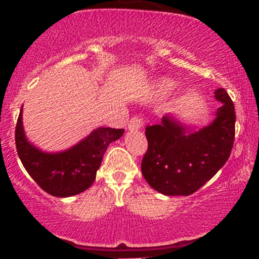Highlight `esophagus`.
<instances>
[{"label":"esophagus","instance_id":"esophagus-1","mask_svg":"<svg viewBox=\"0 0 259 259\" xmlns=\"http://www.w3.org/2000/svg\"><path fill=\"white\" fill-rule=\"evenodd\" d=\"M142 124H144V121L138 115H135V117H133L132 119H130L129 124H127V129L130 130V132H136V130L141 129Z\"/></svg>","mask_w":259,"mask_h":259}]
</instances>
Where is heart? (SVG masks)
Here are the masks:
<instances>
[{"label":"heart","instance_id":"1","mask_svg":"<svg viewBox=\"0 0 259 259\" xmlns=\"http://www.w3.org/2000/svg\"><path fill=\"white\" fill-rule=\"evenodd\" d=\"M158 88H159L160 92H168L174 88V82L170 81V80H168V79H163L159 81Z\"/></svg>","mask_w":259,"mask_h":259}]
</instances>
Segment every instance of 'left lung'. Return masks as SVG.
<instances>
[{"instance_id": "obj_1", "label": "left lung", "mask_w": 259, "mask_h": 259, "mask_svg": "<svg viewBox=\"0 0 259 259\" xmlns=\"http://www.w3.org/2000/svg\"><path fill=\"white\" fill-rule=\"evenodd\" d=\"M222 103L208 125L195 130L173 115L146 126L148 148L141 170L148 185L165 196H189L225 164L235 138V107L224 89L214 91Z\"/></svg>"}]
</instances>
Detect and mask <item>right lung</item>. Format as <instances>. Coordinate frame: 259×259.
Here are the masks:
<instances>
[{
    "mask_svg": "<svg viewBox=\"0 0 259 259\" xmlns=\"http://www.w3.org/2000/svg\"><path fill=\"white\" fill-rule=\"evenodd\" d=\"M123 134L124 129L100 126L68 150L45 152L26 139L22 107L16 126V146L25 170L44 191L56 197H70L92 185L107 147Z\"/></svg>",
    "mask_w": 259,
    "mask_h": 259,
    "instance_id": "right-lung-1",
    "label": "right lung"
}]
</instances>
